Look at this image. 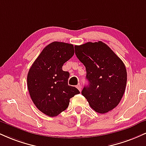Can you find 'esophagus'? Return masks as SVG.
Masks as SVG:
<instances>
[{
    "label": "esophagus",
    "instance_id": "obj_1",
    "mask_svg": "<svg viewBox=\"0 0 146 146\" xmlns=\"http://www.w3.org/2000/svg\"><path fill=\"white\" fill-rule=\"evenodd\" d=\"M77 88H78L80 91H81L82 90V86H81L80 84H78V85L77 86Z\"/></svg>",
    "mask_w": 146,
    "mask_h": 146
}]
</instances>
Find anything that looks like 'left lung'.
Segmentation results:
<instances>
[{"mask_svg": "<svg viewBox=\"0 0 146 146\" xmlns=\"http://www.w3.org/2000/svg\"><path fill=\"white\" fill-rule=\"evenodd\" d=\"M75 54L86 70L88 86L82 94L94 111L105 113L119 104L126 89L125 65L102 41L75 45Z\"/></svg>", "mask_w": 146, "mask_h": 146, "instance_id": "obj_1", "label": "left lung"}]
</instances>
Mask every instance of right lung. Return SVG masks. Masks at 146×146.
<instances>
[{
	"label": "right lung",
	"instance_id": "add662e5",
	"mask_svg": "<svg viewBox=\"0 0 146 146\" xmlns=\"http://www.w3.org/2000/svg\"><path fill=\"white\" fill-rule=\"evenodd\" d=\"M72 44L54 41L47 45L30 68L27 86L30 96L39 111L57 116L69 105L70 99L80 92L68 85L69 73L62 70L64 63L74 54Z\"/></svg>",
	"mask_w": 146,
	"mask_h": 146
}]
</instances>
